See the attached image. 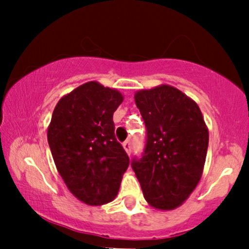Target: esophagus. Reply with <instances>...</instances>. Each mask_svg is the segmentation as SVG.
I'll use <instances>...</instances> for the list:
<instances>
[{"instance_id": "34e87169", "label": "esophagus", "mask_w": 249, "mask_h": 249, "mask_svg": "<svg viewBox=\"0 0 249 249\" xmlns=\"http://www.w3.org/2000/svg\"><path fill=\"white\" fill-rule=\"evenodd\" d=\"M123 147H124V150L126 151L127 154L131 153V142L130 141H126L123 142Z\"/></svg>"}]
</instances>
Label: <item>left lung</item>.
Masks as SVG:
<instances>
[{
    "instance_id": "left-lung-1",
    "label": "left lung",
    "mask_w": 249,
    "mask_h": 249,
    "mask_svg": "<svg viewBox=\"0 0 249 249\" xmlns=\"http://www.w3.org/2000/svg\"><path fill=\"white\" fill-rule=\"evenodd\" d=\"M134 102L147 130L142 159L132 168L150 206L171 211L181 206L201 179L208 128L192 98L167 84L139 90Z\"/></svg>"
}]
</instances>
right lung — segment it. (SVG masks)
I'll list each match as a JSON object with an SVG mask.
<instances>
[{"label":"right lung","instance_id":"1","mask_svg":"<svg viewBox=\"0 0 249 249\" xmlns=\"http://www.w3.org/2000/svg\"><path fill=\"white\" fill-rule=\"evenodd\" d=\"M123 101L116 89L96 81L84 83L59 99L48 126L59 176L70 192L90 206L116 198L130 164L112 121Z\"/></svg>","mask_w":249,"mask_h":249}]
</instances>
